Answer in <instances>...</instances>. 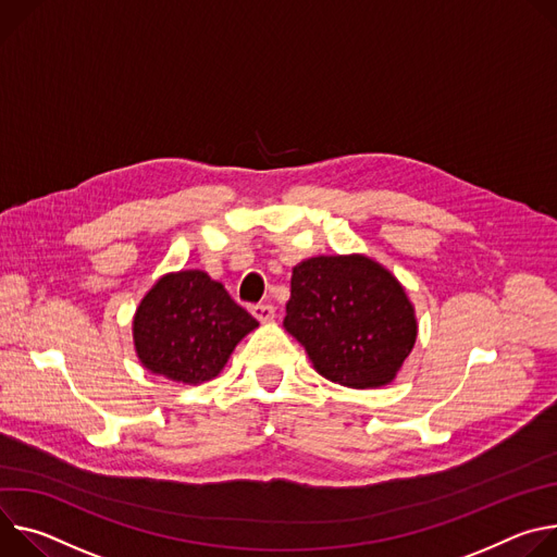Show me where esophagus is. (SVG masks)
Instances as JSON below:
<instances>
[{
	"label": "esophagus",
	"mask_w": 557,
	"mask_h": 557,
	"mask_svg": "<svg viewBox=\"0 0 557 557\" xmlns=\"http://www.w3.org/2000/svg\"><path fill=\"white\" fill-rule=\"evenodd\" d=\"M274 312H276L274 305H270V302H259L252 307L255 319H259L261 323H270L274 319Z\"/></svg>",
	"instance_id": "1"
}]
</instances>
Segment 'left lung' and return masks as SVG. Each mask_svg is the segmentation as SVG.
Returning <instances> with one entry per match:
<instances>
[{"instance_id": "obj_1", "label": "left lung", "mask_w": 557, "mask_h": 557, "mask_svg": "<svg viewBox=\"0 0 557 557\" xmlns=\"http://www.w3.org/2000/svg\"><path fill=\"white\" fill-rule=\"evenodd\" d=\"M285 330L332 383L367 389L394 381L416 343L413 307L372 259L317 257L292 272Z\"/></svg>"}]
</instances>
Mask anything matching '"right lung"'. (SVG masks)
I'll return each instance as SVG.
<instances>
[{"label":"right lung","instance_id":"1","mask_svg":"<svg viewBox=\"0 0 557 557\" xmlns=\"http://www.w3.org/2000/svg\"><path fill=\"white\" fill-rule=\"evenodd\" d=\"M259 327L206 272L163 276L141 300L133 334L139 360L176 383L214 379L236 343Z\"/></svg>","mask_w":557,"mask_h":557}]
</instances>
